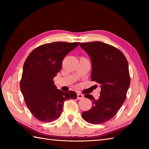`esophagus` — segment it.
Masks as SVG:
<instances>
[{
    "label": "esophagus",
    "mask_w": 149,
    "mask_h": 149,
    "mask_svg": "<svg viewBox=\"0 0 149 149\" xmlns=\"http://www.w3.org/2000/svg\"><path fill=\"white\" fill-rule=\"evenodd\" d=\"M84 96L82 94H81V93H78L77 95V99L78 100L84 99Z\"/></svg>",
    "instance_id": "obj_1"
}]
</instances>
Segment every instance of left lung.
Instances as JSON below:
<instances>
[{
  "mask_svg": "<svg viewBox=\"0 0 149 149\" xmlns=\"http://www.w3.org/2000/svg\"><path fill=\"white\" fill-rule=\"evenodd\" d=\"M80 47L91 58V80L101 89L98 99L85 95L92 100L93 107L82 112V118L92 124H100L112 119L125 101L130 85L129 65L119 49L104 42H82Z\"/></svg>",
  "mask_w": 149,
  "mask_h": 149,
  "instance_id": "obj_1",
  "label": "left lung"
}]
</instances>
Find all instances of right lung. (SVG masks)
<instances>
[{
    "instance_id": "obj_1",
    "label": "right lung",
    "mask_w": 149,
    "mask_h": 149,
    "mask_svg": "<svg viewBox=\"0 0 149 149\" xmlns=\"http://www.w3.org/2000/svg\"><path fill=\"white\" fill-rule=\"evenodd\" d=\"M79 45L66 42L44 44L33 50L25 61L20 89L31 114L41 122L57 120L65 100L77 98L74 91L58 89L53 78L61 70L65 55Z\"/></svg>"
}]
</instances>
